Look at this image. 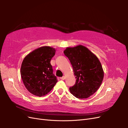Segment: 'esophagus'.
<instances>
[{"label": "esophagus", "mask_w": 128, "mask_h": 128, "mask_svg": "<svg viewBox=\"0 0 128 128\" xmlns=\"http://www.w3.org/2000/svg\"><path fill=\"white\" fill-rule=\"evenodd\" d=\"M61 80H64V79H65V77L64 76H62V77H60V78Z\"/></svg>", "instance_id": "esophagus-1"}]
</instances>
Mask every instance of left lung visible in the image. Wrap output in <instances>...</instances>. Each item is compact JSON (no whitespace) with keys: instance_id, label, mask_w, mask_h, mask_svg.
<instances>
[{"instance_id":"8db88e82","label":"left lung","mask_w":128,"mask_h":128,"mask_svg":"<svg viewBox=\"0 0 128 128\" xmlns=\"http://www.w3.org/2000/svg\"><path fill=\"white\" fill-rule=\"evenodd\" d=\"M72 65L76 83L69 88L75 97L84 99L94 94L101 86L104 70L98 58L83 45L67 48L64 51Z\"/></svg>"}]
</instances>
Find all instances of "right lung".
Returning a JSON list of instances; mask_svg holds the SVG:
<instances>
[{
  "label": "right lung",
  "mask_w": 128,
  "mask_h": 128,
  "mask_svg": "<svg viewBox=\"0 0 128 128\" xmlns=\"http://www.w3.org/2000/svg\"><path fill=\"white\" fill-rule=\"evenodd\" d=\"M56 50L42 46L28 54L21 67V76L25 87L31 94L38 96L47 94L54 86L58 80L51 64Z\"/></svg>",
  "instance_id": "obj_1"
}]
</instances>
